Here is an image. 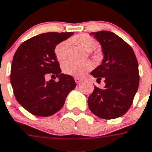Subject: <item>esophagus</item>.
Segmentation results:
<instances>
[{
	"instance_id": "obj_1",
	"label": "esophagus",
	"mask_w": 152,
	"mask_h": 152,
	"mask_svg": "<svg viewBox=\"0 0 152 152\" xmlns=\"http://www.w3.org/2000/svg\"><path fill=\"white\" fill-rule=\"evenodd\" d=\"M75 81H76V83L77 84H80V83L82 82V79H80V78H78V77H76V78H75Z\"/></svg>"
}]
</instances>
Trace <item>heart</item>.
<instances>
[{
  "instance_id": "1",
  "label": "heart",
  "mask_w": 152,
  "mask_h": 152,
  "mask_svg": "<svg viewBox=\"0 0 152 152\" xmlns=\"http://www.w3.org/2000/svg\"><path fill=\"white\" fill-rule=\"evenodd\" d=\"M74 42L78 44L83 49L88 52H93L97 47V42L95 39L87 34H82L78 36L74 37L72 39ZM69 50V42L63 41L58 43L55 47L54 53L57 60L58 62H63L67 57ZM91 69V65L87 62L76 63V62L67 61L62 65V71L66 75L81 77L84 76L89 70Z\"/></svg>"
}]
</instances>
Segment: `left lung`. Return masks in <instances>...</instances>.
Segmentation results:
<instances>
[{
  "label": "left lung",
  "mask_w": 152,
  "mask_h": 152,
  "mask_svg": "<svg viewBox=\"0 0 152 152\" xmlns=\"http://www.w3.org/2000/svg\"><path fill=\"white\" fill-rule=\"evenodd\" d=\"M100 43L104 58L91 72L104 88L94 86L88 97L90 111L103 119L123 116L131 107L139 85L138 63L133 49L126 42L108 31L92 32Z\"/></svg>",
  "instance_id": "8db88e82"
}]
</instances>
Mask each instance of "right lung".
<instances>
[{"instance_id":"right-lung-1","label":"right lung","mask_w":152,"mask_h":152,"mask_svg":"<svg viewBox=\"0 0 152 152\" xmlns=\"http://www.w3.org/2000/svg\"><path fill=\"white\" fill-rule=\"evenodd\" d=\"M73 32H48L28 39L18 47L13 57L11 83L17 101L31 114L53 115L63 107L69 93L76 87L73 77L61 73L54 53L58 43ZM50 73L59 81H46Z\"/></svg>"}]
</instances>
